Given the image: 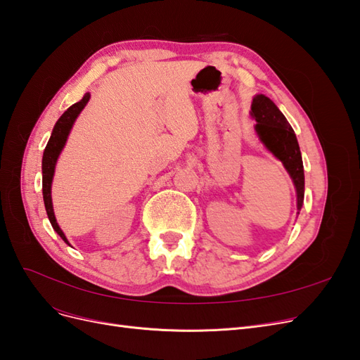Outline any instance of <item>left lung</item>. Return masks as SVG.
I'll list each match as a JSON object with an SVG mask.
<instances>
[{
  "mask_svg": "<svg viewBox=\"0 0 360 360\" xmlns=\"http://www.w3.org/2000/svg\"><path fill=\"white\" fill-rule=\"evenodd\" d=\"M250 115L257 120L255 130L264 146L274 153L287 168L297 192V210L302 209L304 176L303 162L297 138L278 106L269 97L258 94L250 106ZM299 214V212H297Z\"/></svg>",
  "mask_w": 360,
  "mask_h": 360,
  "instance_id": "left-lung-1",
  "label": "left lung"
}]
</instances>
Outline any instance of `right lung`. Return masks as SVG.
<instances>
[{
    "mask_svg": "<svg viewBox=\"0 0 360 360\" xmlns=\"http://www.w3.org/2000/svg\"><path fill=\"white\" fill-rule=\"evenodd\" d=\"M90 101V94L86 93L82 101H79L78 103L72 105L69 110L64 112L60 118L58 122L56 123V126H53V130H52V135L46 144V148L45 151H43V160H41V172H43V179H41V188H43V201H45V207H46V213H48V217H49V222L52 225L53 230L57 231V234L63 238L64 242H68L66 236H64V233L61 231V228L58 226L57 224V219H56V214H53V209H52V198H51V184H52V177H53V169H56V163H57V159L61 153V150L64 147V144H66V139L69 136V132L70 129L75 123L76 117L79 115V112L84 110V106L89 103Z\"/></svg>",
    "mask_w": 360,
    "mask_h": 360,
    "instance_id": "add662e5",
    "label": "right lung"
}]
</instances>
